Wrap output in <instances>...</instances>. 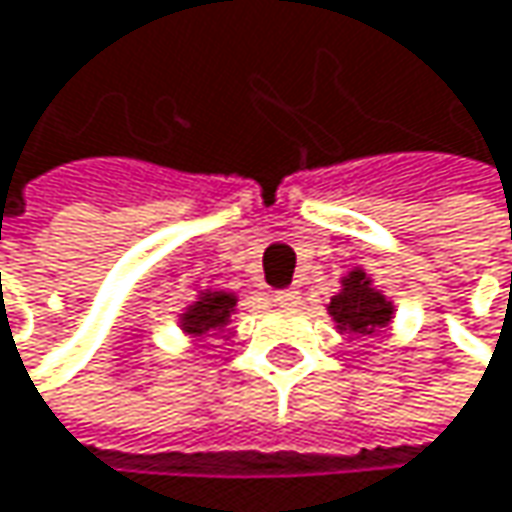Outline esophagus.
<instances>
[{"label":"esophagus","instance_id":"esophagus-1","mask_svg":"<svg viewBox=\"0 0 512 512\" xmlns=\"http://www.w3.org/2000/svg\"><path fill=\"white\" fill-rule=\"evenodd\" d=\"M275 304L278 307H299L302 304V293L299 290H275Z\"/></svg>","mask_w":512,"mask_h":512}]
</instances>
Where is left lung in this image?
I'll use <instances>...</instances> for the list:
<instances>
[{
	"mask_svg": "<svg viewBox=\"0 0 512 512\" xmlns=\"http://www.w3.org/2000/svg\"><path fill=\"white\" fill-rule=\"evenodd\" d=\"M328 313L340 334L372 337L390 325L393 302H387V296L372 287V278L363 269H351L343 278V290L328 304Z\"/></svg>",
	"mask_w": 512,
	"mask_h": 512,
	"instance_id": "8db88e82",
	"label": "left lung"
}]
</instances>
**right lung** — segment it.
<instances>
[{
  "label": "right lung",
  "mask_w": 512,
  "mask_h": 512,
  "mask_svg": "<svg viewBox=\"0 0 512 512\" xmlns=\"http://www.w3.org/2000/svg\"><path fill=\"white\" fill-rule=\"evenodd\" d=\"M237 313V296L225 290H205L199 299L181 313V331L184 334H208V331H228L231 319Z\"/></svg>",
  "instance_id": "add662e5"
}]
</instances>
